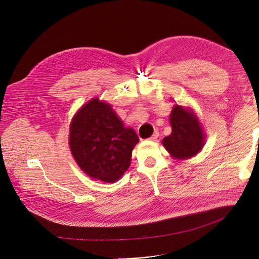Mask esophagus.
<instances>
[{
  "label": "esophagus",
  "mask_w": 259,
  "mask_h": 259,
  "mask_svg": "<svg viewBox=\"0 0 259 259\" xmlns=\"http://www.w3.org/2000/svg\"><path fill=\"white\" fill-rule=\"evenodd\" d=\"M158 136H159V133H158V132H155L149 139L152 140V141H156L157 138H158Z\"/></svg>",
  "instance_id": "34e87169"
}]
</instances>
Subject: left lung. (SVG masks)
<instances>
[{
	"label": "left lung",
	"instance_id": "1",
	"mask_svg": "<svg viewBox=\"0 0 259 259\" xmlns=\"http://www.w3.org/2000/svg\"><path fill=\"white\" fill-rule=\"evenodd\" d=\"M170 124L172 133L162 139V144L175 159H188L198 154L205 143L201 123L190 108L174 105Z\"/></svg>",
	"mask_w": 259,
	"mask_h": 259
}]
</instances>
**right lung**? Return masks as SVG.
<instances>
[{
    "label": "right lung",
    "mask_w": 259,
    "mask_h": 259,
    "mask_svg": "<svg viewBox=\"0 0 259 259\" xmlns=\"http://www.w3.org/2000/svg\"><path fill=\"white\" fill-rule=\"evenodd\" d=\"M69 144L78 167L88 177L117 182L125 172L139 141L135 131L124 127L108 103L90 100L70 124Z\"/></svg>",
    "instance_id": "obj_1"
}]
</instances>
